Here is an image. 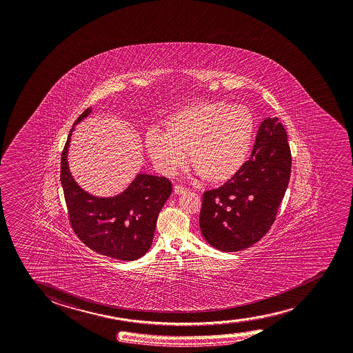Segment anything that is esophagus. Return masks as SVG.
I'll return each mask as SVG.
<instances>
[{"label":"esophagus","mask_w":353,"mask_h":353,"mask_svg":"<svg viewBox=\"0 0 353 353\" xmlns=\"http://www.w3.org/2000/svg\"><path fill=\"white\" fill-rule=\"evenodd\" d=\"M174 191L176 194H182V193H185L187 191V188L183 187V185H174Z\"/></svg>","instance_id":"obj_1"}]
</instances>
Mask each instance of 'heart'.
<instances>
[{"label":"heart","instance_id":"obj_1","mask_svg":"<svg viewBox=\"0 0 353 353\" xmlns=\"http://www.w3.org/2000/svg\"><path fill=\"white\" fill-rule=\"evenodd\" d=\"M165 134L151 129L145 145L155 168L171 176L185 152L202 179L224 183L241 170L254 140L256 119L241 103L203 101L185 105L163 121Z\"/></svg>","mask_w":353,"mask_h":353}]
</instances>
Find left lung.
<instances>
[{
    "instance_id": "1",
    "label": "left lung",
    "mask_w": 353,
    "mask_h": 353,
    "mask_svg": "<svg viewBox=\"0 0 353 353\" xmlns=\"http://www.w3.org/2000/svg\"><path fill=\"white\" fill-rule=\"evenodd\" d=\"M292 154L278 118L261 123L249 161L224 185L203 193L199 226L215 249L234 252L266 235L288 187Z\"/></svg>"
}]
</instances>
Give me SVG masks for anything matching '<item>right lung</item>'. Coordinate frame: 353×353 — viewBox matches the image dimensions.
Returning a JSON list of instances; mask_svg holds the SVG:
<instances>
[{
  "label": "right lung",
  "instance_id": "add662e5",
  "mask_svg": "<svg viewBox=\"0 0 353 353\" xmlns=\"http://www.w3.org/2000/svg\"><path fill=\"white\" fill-rule=\"evenodd\" d=\"M90 113L87 108L75 124ZM72 130L74 128L61 154L60 171L70 224L82 243L94 252L116 260H138L151 248L157 216L172 192L170 179L139 174L118 196H91L70 174L68 149Z\"/></svg>",
  "mask_w": 353,
  "mask_h": 353
}]
</instances>
